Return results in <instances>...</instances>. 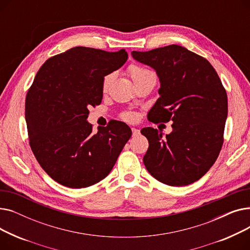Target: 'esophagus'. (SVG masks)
<instances>
[{
    "mask_svg": "<svg viewBox=\"0 0 250 250\" xmlns=\"http://www.w3.org/2000/svg\"><path fill=\"white\" fill-rule=\"evenodd\" d=\"M132 132H133V137H137L140 135V129L132 127Z\"/></svg>",
    "mask_w": 250,
    "mask_h": 250,
    "instance_id": "obj_1",
    "label": "esophagus"
}]
</instances>
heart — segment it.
I'll return each instance as SVG.
<instances>
[{
    "label": "heart",
    "instance_id": "b5f03b06",
    "mask_svg": "<svg viewBox=\"0 0 250 250\" xmlns=\"http://www.w3.org/2000/svg\"><path fill=\"white\" fill-rule=\"evenodd\" d=\"M127 72L129 74V77L132 78V80L135 83V85L144 80H146V79H148V78L156 79L153 72H151L150 70H148L146 68H143V67H141V65H138V64H130L127 69ZM112 79H113V74H108L103 78V81H102V91L103 92L108 90ZM123 117L125 121L132 122L136 118V115L133 112H125L123 114Z\"/></svg>",
    "mask_w": 250,
    "mask_h": 250
}]
</instances>
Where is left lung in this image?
I'll return each mask as SVG.
<instances>
[{"label":"left lung","instance_id":"obj_1","mask_svg":"<svg viewBox=\"0 0 250 250\" xmlns=\"http://www.w3.org/2000/svg\"><path fill=\"white\" fill-rule=\"evenodd\" d=\"M132 56L153 68L161 83L148 120L173 122L165 138L156 128H142L149 141L144 164L164 185L188 186L208 171L221 151L228 113L226 90L208 60L183 46L134 50Z\"/></svg>","mask_w":250,"mask_h":250}]
</instances>
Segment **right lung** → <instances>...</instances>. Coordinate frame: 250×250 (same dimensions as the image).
Returning a JSON list of instances; mask_svg holds the SVG:
<instances>
[{
    "label": "right lung",
    "mask_w": 250,
    "mask_h": 250,
    "mask_svg": "<svg viewBox=\"0 0 250 250\" xmlns=\"http://www.w3.org/2000/svg\"><path fill=\"white\" fill-rule=\"evenodd\" d=\"M127 60L125 49L109 52L77 46L48 59L25 100L29 145L44 171L71 188L93 186L113 168L132 130L109 122L92 133L88 107L101 103L103 78Z\"/></svg>",
    "instance_id": "right-lung-1"
}]
</instances>
